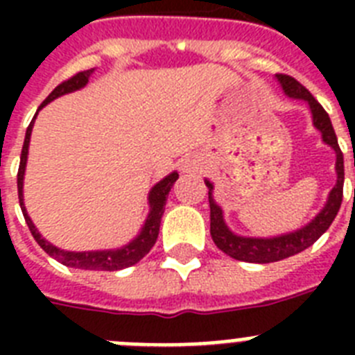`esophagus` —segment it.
I'll return each mask as SVG.
<instances>
[{"label": "esophagus", "mask_w": 355, "mask_h": 355, "mask_svg": "<svg viewBox=\"0 0 355 355\" xmlns=\"http://www.w3.org/2000/svg\"><path fill=\"white\" fill-rule=\"evenodd\" d=\"M180 167L183 172H196L199 168V165H197V162L193 158H184L181 159Z\"/></svg>", "instance_id": "34e87169"}]
</instances>
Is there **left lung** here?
I'll list each match as a JSON object with an SVG mask.
<instances>
[{
  "instance_id": "obj_1",
  "label": "left lung",
  "mask_w": 355,
  "mask_h": 355,
  "mask_svg": "<svg viewBox=\"0 0 355 355\" xmlns=\"http://www.w3.org/2000/svg\"><path fill=\"white\" fill-rule=\"evenodd\" d=\"M279 85L283 92L291 99H302L307 103L309 112L313 117V126L320 131L322 135V142L325 146L331 147L336 155V184L332 187L329 192L327 202L313 218L311 222H307L297 231L291 233L277 234V236L270 238H256V236H241V234L233 233L227 227L224 220V211L213 199V183L205 180L206 187H208V200H209V233H211L215 245L225 252L231 258L238 259V261L247 263H274L286 259L290 256L302 252L307 247H311L316 240L329 229L332 220L336 218L338 211H340L341 200H343V181H345V168H343V153H341L340 146H338L336 133L331 124L327 112L322 108L311 92L300 85L295 78L286 76V74H275Z\"/></svg>"
}]
</instances>
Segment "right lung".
Wrapping results in <instances>:
<instances>
[{
  "label": "right lung",
  "mask_w": 355,
  "mask_h": 355,
  "mask_svg": "<svg viewBox=\"0 0 355 355\" xmlns=\"http://www.w3.org/2000/svg\"><path fill=\"white\" fill-rule=\"evenodd\" d=\"M94 74V69L89 71L78 72L72 78H69L67 81L60 83L46 97V101L39 106V110H42L48 103L55 101L56 97L65 96V94H71L74 90L83 89L85 85L89 83V78ZM37 110V114H39ZM35 114V117H37ZM35 117L30 122V126L26 130V137H24L23 150H21V163H19V172H17V192H19V205L23 209L24 220H26L28 227H30L31 234L35 238V241L42 247L46 252L55 258L56 261L62 263L65 266H71V268H81V270H105V272H114V270H122V268H128V266H133L135 263H139L140 259L153 249V245L156 243V238L159 233V224H162V216L165 211V202H167V196L171 192L172 184L175 183V180L180 178L178 172H171L168 175H165L162 181L150 188L149 197V215H147L146 222H144L140 233L133 238V240L128 243V245H122L119 249H106V250H87V252H74V250H64L58 249L56 245L49 243L42 234L39 233V229L35 227V224L31 222L30 215L26 211V206H24V197H23V184H24V171H26V162H28V147H30V137L31 130H33V122Z\"/></svg>",
  "instance_id": "add662e5"
}]
</instances>
